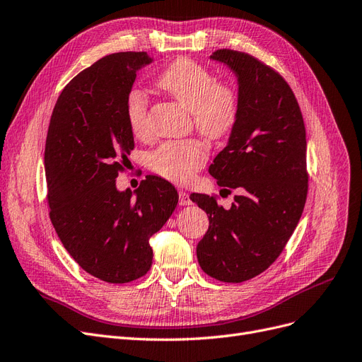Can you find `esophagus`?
<instances>
[{"mask_svg":"<svg viewBox=\"0 0 362 362\" xmlns=\"http://www.w3.org/2000/svg\"><path fill=\"white\" fill-rule=\"evenodd\" d=\"M179 204L180 206H189L192 204V199L189 198V194L183 191V189H179Z\"/></svg>","mask_w":362,"mask_h":362,"instance_id":"esophagus-1","label":"esophagus"}]
</instances>
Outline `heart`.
<instances>
[{"mask_svg": "<svg viewBox=\"0 0 362 362\" xmlns=\"http://www.w3.org/2000/svg\"><path fill=\"white\" fill-rule=\"evenodd\" d=\"M159 89L191 112L194 127L210 140L228 134L238 119L240 97L230 83L218 82L215 74L189 58L171 62L156 78ZM149 98L141 89H131L125 110L129 129L136 137L147 134ZM209 158L207 146L197 139L160 143L147 155V165L159 176L183 183L202 170Z\"/></svg>", "mask_w": 362, "mask_h": 362, "instance_id": "obj_1", "label": "heart"}]
</instances>
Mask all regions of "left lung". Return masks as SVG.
Returning a JSON list of instances; mask_svg holds the SVG:
<instances>
[{
  "mask_svg": "<svg viewBox=\"0 0 362 362\" xmlns=\"http://www.w3.org/2000/svg\"><path fill=\"white\" fill-rule=\"evenodd\" d=\"M210 58L235 73L240 113L209 173L238 195L226 210L216 197L191 194L209 216L197 258L213 279L240 284L269 269L301 218L309 189L305 127L292 89L272 66L231 49Z\"/></svg>",
  "mask_w": 362,
  "mask_h": 362,
  "instance_id": "1",
  "label": "left lung"
}]
</instances>
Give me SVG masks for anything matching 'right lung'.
Segmentation results:
<instances>
[{
  "mask_svg": "<svg viewBox=\"0 0 362 362\" xmlns=\"http://www.w3.org/2000/svg\"><path fill=\"white\" fill-rule=\"evenodd\" d=\"M146 52L112 53L78 73L53 109L45 149L49 216L73 259L90 276L128 284L149 272L151 237L179 202L165 179L134 191L116 177L134 149L125 103Z\"/></svg>",
  "mask_w": 362,
  "mask_h": 362,
  "instance_id": "1",
  "label": "right lung"
}]
</instances>
